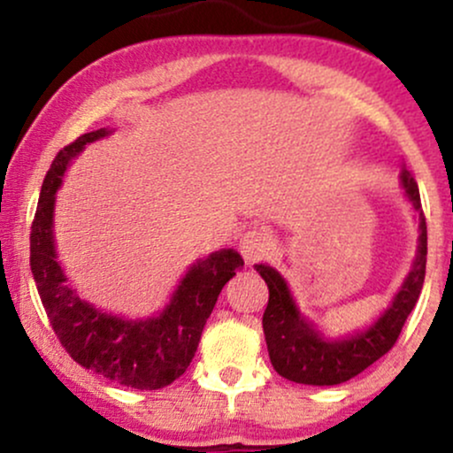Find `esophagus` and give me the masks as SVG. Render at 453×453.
<instances>
[{
  "label": "esophagus",
  "mask_w": 453,
  "mask_h": 453,
  "mask_svg": "<svg viewBox=\"0 0 453 453\" xmlns=\"http://www.w3.org/2000/svg\"><path fill=\"white\" fill-rule=\"evenodd\" d=\"M268 249H270V241H268V236L264 232L249 230V232L242 234V238H241V253H242V257L247 259L249 264H253V262H257V259H262L268 253Z\"/></svg>",
  "instance_id": "1"
}]
</instances>
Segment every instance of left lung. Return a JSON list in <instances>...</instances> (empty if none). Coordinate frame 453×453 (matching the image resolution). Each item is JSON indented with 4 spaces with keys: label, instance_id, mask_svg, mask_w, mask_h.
<instances>
[{
    "label": "left lung",
    "instance_id": "obj_1",
    "mask_svg": "<svg viewBox=\"0 0 453 453\" xmlns=\"http://www.w3.org/2000/svg\"><path fill=\"white\" fill-rule=\"evenodd\" d=\"M400 183L413 209L419 212L418 256L389 309L368 330L341 341H326L304 317H300L288 283L277 270L266 264L256 266L268 285V306L264 311L262 326L270 362L280 377L294 383H304V386H339L360 375L364 368L375 364L396 345L400 330L422 294L426 256H428V232H426V217L419 204L418 180L409 170H403Z\"/></svg>",
    "mask_w": 453,
    "mask_h": 453
}]
</instances>
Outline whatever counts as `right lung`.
Masks as SVG:
<instances>
[{
    "instance_id": "obj_1",
    "label": "right lung",
    "mask_w": 453,
    "mask_h": 453,
    "mask_svg": "<svg viewBox=\"0 0 453 453\" xmlns=\"http://www.w3.org/2000/svg\"><path fill=\"white\" fill-rule=\"evenodd\" d=\"M108 129L78 136L57 153L44 176L38 211L31 223L29 264L35 288L57 339L70 357L104 379L134 389H161L179 379L194 360L206 319L223 285L244 266L234 249L197 259L157 317L121 319L97 311L67 285L53 241L55 194L67 164L85 144L108 136Z\"/></svg>"
}]
</instances>
